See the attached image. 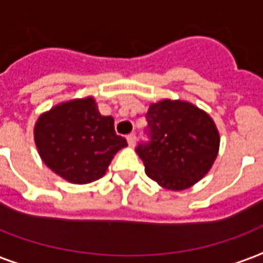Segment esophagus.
I'll return each mask as SVG.
<instances>
[{
  "mask_svg": "<svg viewBox=\"0 0 263 263\" xmlns=\"http://www.w3.org/2000/svg\"><path fill=\"white\" fill-rule=\"evenodd\" d=\"M126 140H127V144H129L130 146H134V144H136V134H129V136L126 137Z\"/></svg>",
  "mask_w": 263,
  "mask_h": 263,
  "instance_id": "obj_1",
  "label": "esophagus"
}]
</instances>
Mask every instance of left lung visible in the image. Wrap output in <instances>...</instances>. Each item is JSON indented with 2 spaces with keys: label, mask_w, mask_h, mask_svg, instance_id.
Segmentation results:
<instances>
[{
  "label": "left lung",
  "mask_w": 263,
  "mask_h": 263,
  "mask_svg": "<svg viewBox=\"0 0 263 263\" xmlns=\"http://www.w3.org/2000/svg\"><path fill=\"white\" fill-rule=\"evenodd\" d=\"M151 142L137 146L146 176L164 189L184 191L210 172L219 132L209 114L185 100H160L146 112Z\"/></svg>",
  "instance_id": "1"
}]
</instances>
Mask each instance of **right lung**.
Masks as SVG:
<instances>
[{"instance_id":"right-lung-1","label":"right lung","mask_w":263,"mask_h":263,"mask_svg":"<svg viewBox=\"0 0 263 263\" xmlns=\"http://www.w3.org/2000/svg\"><path fill=\"white\" fill-rule=\"evenodd\" d=\"M34 141L42 162L77 185L101 178L115 154L127 145L115 133L114 118L101 115L91 96L63 101L41 114Z\"/></svg>"}]
</instances>
